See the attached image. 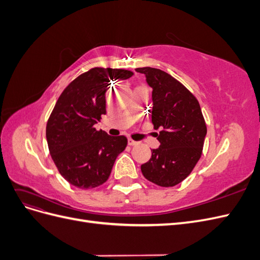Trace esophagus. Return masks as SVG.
I'll use <instances>...</instances> for the list:
<instances>
[{
	"mask_svg": "<svg viewBox=\"0 0 260 260\" xmlns=\"http://www.w3.org/2000/svg\"><path fill=\"white\" fill-rule=\"evenodd\" d=\"M128 144H129L130 146H135V145L138 144V142H137V141H133L132 139H128Z\"/></svg>",
	"mask_w": 260,
	"mask_h": 260,
	"instance_id": "1",
	"label": "esophagus"
}]
</instances>
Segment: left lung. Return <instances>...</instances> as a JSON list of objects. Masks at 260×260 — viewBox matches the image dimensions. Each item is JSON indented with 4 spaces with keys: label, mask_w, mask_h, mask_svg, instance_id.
I'll return each instance as SVG.
<instances>
[{
    "label": "left lung",
    "mask_w": 260,
    "mask_h": 260,
    "mask_svg": "<svg viewBox=\"0 0 260 260\" xmlns=\"http://www.w3.org/2000/svg\"><path fill=\"white\" fill-rule=\"evenodd\" d=\"M153 89L151 108L155 129H160L159 147L141 166L151 182L175 186L191 174L199 161L207 133L199 101L185 86L169 74L152 67L137 68Z\"/></svg>",
    "instance_id": "left-lung-1"
}]
</instances>
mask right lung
Wrapping results in <instances>:
<instances>
[{
  "label": "right lung",
  "instance_id": "add662e5",
  "mask_svg": "<svg viewBox=\"0 0 260 260\" xmlns=\"http://www.w3.org/2000/svg\"><path fill=\"white\" fill-rule=\"evenodd\" d=\"M132 75L124 69L92 68L69 83L55 104L46 141L59 174L76 187L86 190L106 182L117 156L127 146L125 137L108 136L94 125L106 114L108 86Z\"/></svg>",
  "mask_w": 260,
  "mask_h": 260
}]
</instances>
